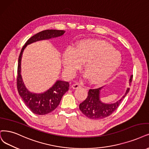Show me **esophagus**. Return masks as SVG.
Instances as JSON below:
<instances>
[{
  "mask_svg": "<svg viewBox=\"0 0 149 149\" xmlns=\"http://www.w3.org/2000/svg\"><path fill=\"white\" fill-rule=\"evenodd\" d=\"M80 87H81V85L79 84H74L72 85V88L73 89H77Z\"/></svg>",
  "mask_w": 149,
  "mask_h": 149,
  "instance_id": "1",
  "label": "esophagus"
}]
</instances>
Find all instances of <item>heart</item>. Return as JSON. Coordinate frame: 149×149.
<instances>
[{
	"label": "heart",
	"instance_id": "obj_1",
	"mask_svg": "<svg viewBox=\"0 0 149 149\" xmlns=\"http://www.w3.org/2000/svg\"><path fill=\"white\" fill-rule=\"evenodd\" d=\"M121 53L108 42L102 40L85 38L76 43L74 47L67 48L63 54V64L66 74H72L84 62L86 75L93 84H100L116 72L122 64Z\"/></svg>",
	"mask_w": 149,
	"mask_h": 149
}]
</instances>
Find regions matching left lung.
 I'll list each match as a JSON object with an SVG mask.
<instances>
[{
	"instance_id": "8db88e82",
	"label": "left lung",
	"mask_w": 149,
	"mask_h": 149,
	"mask_svg": "<svg viewBox=\"0 0 149 149\" xmlns=\"http://www.w3.org/2000/svg\"><path fill=\"white\" fill-rule=\"evenodd\" d=\"M133 75H131L129 84L131 85ZM103 87L96 89H90L86 100L79 105L80 111L88 118L93 120L104 118L111 115L116 110L125 97L128 94L130 88H128L125 95L120 100L114 103L106 104L100 100V93Z\"/></svg>"
}]
</instances>
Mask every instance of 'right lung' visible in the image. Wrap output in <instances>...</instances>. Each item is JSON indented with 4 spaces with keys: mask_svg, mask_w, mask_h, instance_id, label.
<instances>
[{
    "mask_svg": "<svg viewBox=\"0 0 149 149\" xmlns=\"http://www.w3.org/2000/svg\"><path fill=\"white\" fill-rule=\"evenodd\" d=\"M65 31L63 30L48 29L41 31L31 37L27 40L20 52L18 64L17 89L20 97L30 111L37 115H45L53 111L60 103L64 93L69 90V83L58 80L47 91L42 93H34L26 88L21 75V62L23 53L26 47L30 44L40 40H49L62 36Z\"/></svg>",
    "mask_w": 149,
    "mask_h": 149,
    "instance_id": "right-lung-1",
    "label": "right lung"
}]
</instances>
